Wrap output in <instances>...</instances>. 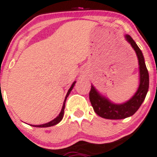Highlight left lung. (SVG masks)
<instances>
[{"label":"left lung","instance_id":"left-lung-1","mask_svg":"<svg viewBox=\"0 0 157 157\" xmlns=\"http://www.w3.org/2000/svg\"><path fill=\"white\" fill-rule=\"evenodd\" d=\"M124 38L134 50L138 59L140 84L135 94L129 100L121 104L114 103L109 98L102 96L96 87L91 84V90L89 94L90 101L95 113L105 119H122L133 116L140 107L148 91L149 75L143 54L129 35H125Z\"/></svg>","mask_w":157,"mask_h":157}]
</instances>
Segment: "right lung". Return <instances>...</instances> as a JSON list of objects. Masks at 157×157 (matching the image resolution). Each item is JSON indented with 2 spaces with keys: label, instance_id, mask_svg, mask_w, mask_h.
I'll list each match as a JSON object with an SVG mask.
<instances>
[{
  "label": "right lung",
  "instance_id": "right-lung-1",
  "mask_svg": "<svg viewBox=\"0 0 157 157\" xmlns=\"http://www.w3.org/2000/svg\"><path fill=\"white\" fill-rule=\"evenodd\" d=\"M75 81L73 82V84H72L71 87H70L69 90H68L67 93L66 95V97L64 98V104H63V106H62V109H61V112H60V113L59 114V116H58L57 117L55 118L54 119H52V121H49V122L47 123H45V124H39V125H33V124H30L31 126H33V127H36V128H47V127H51V126H53V125H56V124H59V123L62 120L63 117H64V108H65V102H66V100H67V98L68 97V96H69V94L71 92V90H73V88L74 87V86H75Z\"/></svg>",
  "mask_w": 157,
  "mask_h": 157
}]
</instances>
